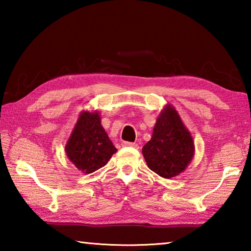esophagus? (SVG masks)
<instances>
[{"instance_id": "obj_1", "label": "esophagus", "mask_w": 251, "mask_h": 251, "mask_svg": "<svg viewBox=\"0 0 251 251\" xmlns=\"http://www.w3.org/2000/svg\"><path fill=\"white\" fill-rule=\"evenodd\" d=\"M122 146H123V147H133V148H136V150H138V148H139L138 144H136V143H129V142H123V143H122Z\"/></svg>"}]
</instances>
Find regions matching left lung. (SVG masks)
<instances>
[{
    "instance_id": "1",
    "label": "left lung",
    "mask_w": 251,
    "mask_h": 251,
    "mask_svg": "<svg viewBox=\"0 0 251 251\" xmlns=\"http://www.w3.org/2000/svg\"><path fill=\"white\" fill-rule=\"evenodd\" d=\"M142 152L148 168L167 179L188 167L195 155L194 138L173 105L166 104L161 109Z\"/></svg>"
}]
</instances>
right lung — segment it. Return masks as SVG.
Returning a JSON list of instances; mask_svg holds the SVG:
<instances>
[{
  "label": "right lung",
  "instance_id": "right-lung-1",
  "mask_svg": "<svg viewBox=\"0 0 251 251\" xmlns=\"http://www.w3.org/2000/svg\"><path fill=\"white\" fill-rule=\"evenodd\" d=\"M116 151L100 124L99 110H83L65 145L71 163L82 173L92 174L105 166Z\"/></svg>",
  "mask_w": 251,
  "mask_h": 251
}]
</instances>
